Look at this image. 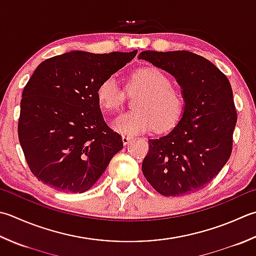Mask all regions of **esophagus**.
Wrapping results in <instances>:
<instances>
[{
    "label": "esophagus",
    "mask_w": 256,
    "mask_h": 256,
    "mask_svg": "<svg viewBox=\"0 0 256 256\" xmlns=\"http://www.w3.org/2000/svg\"><path fill=\"white\" fill-rule=\"evenodd\" d=\"M131 140L132 138L128 136V135H122V141L124 145H128L130 142H131Z\"/></svg>",
    "instance_id": "34e87169"
}]
</instances>
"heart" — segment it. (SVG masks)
I'll return each instance as SVG.
<instances>
[{
    "label": "heart",
    "mask_w": 256,
    "mask_h": 256,
    "mask_svg": "<svg viewBox=\"0 0 256 256\" xmlns=\"http://www.w3.org/2000/svg\"><path fill=\"white\" fill-rule=\"evenodd\" d=\"M130 92L141 95L134 101L135 111L115 118L111 126L123 135H138L156 128L168 131L176 124L184 112L181 92L173 88L166 74L154 66L138 68L128 84ZM96 98L101 108L118 111L124 102V93L114 78H105L98 86Z\"/></svg>",
    "instance_id": "obj_1"
}]
</instances>
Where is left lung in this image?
<instances>
[{
	"label": "left lung",
	"mask_w": 256,
	"mask_h": 256,
	"mask_svg": "<svg viewBox=\"0 0 256 256\" xmlns=\"http://www.w3.org/2000/svg\"><path fill=\"white\" fill-rule=\"evenodd\" d=\"M138 60L171 74L184 100L180 122L164 136L148 140L144 176L164 196L202 190L232 152L238 116L231 84L212 62L188 51H143Z\"/></svg>",
	"instance_id": "1"
}]
</instances>
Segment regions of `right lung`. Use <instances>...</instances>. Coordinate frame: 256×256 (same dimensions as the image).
Instances as JSON below:
<instances>
[{
	"instance_id": "obj_1",
	"label": "right lung",
	"mask_w": 256,
	"mask_h": 256,
	"mask_svg": "<svg viewBox=\"0 0 256 256\" xmlns=\"http://www.w3.org/2000/svg\"><path fill=\"white\" fill-rule=\"evenodd\" d=\"M138 51H71L45 60L25 85L18 140L32 173L64 193H83L123 148L104 122L96 90Z\"/></svg>"
}]
</instances>
